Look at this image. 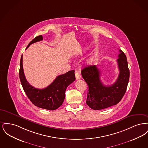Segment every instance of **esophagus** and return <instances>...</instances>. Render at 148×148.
I'll use <instances>...</instances> for the list:
<instances>
[{
    "label": "esophagus",
    "instance_id": "obj_1",
    "mask_svg": "<svg viewBox=\"0 0 148 148\" xmlns=\"http://www.w3.org/2000/svg\"><path fill=\"white\" fill-rule=\"evenodd\" d=\"M75 78H76L77 80H78V79H80L81 76H80V73H79V71H75Z\"/></svg>",
    "mask_w": 148,
    "mask_h": 148
}]
</instances>
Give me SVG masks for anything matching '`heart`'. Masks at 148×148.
Returning <instances> with one entry per match:
<instances>
[{
	"label": "heart",
	"mask_w": 148,
	"mask_h": 148,
	"mask_svg": "<svg viewBox=\"0 0 148 148\" xmlns=\"http://www.w3.org/2000/svg\"><path fill=\"white\" fill-rule=\"evenodd\" d=\"M88 62H90V60H89V61H88Z\"/></svg>",
	"instance_id": "1"
}]
</instances>
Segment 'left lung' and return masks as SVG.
I'll return each instance as SVG.
<instances>
[{"instance_id":"obj_1","label":"left lung","mask_w":148,"mask_h":148,"mask_svg":"<svg viewBox=\"0 0 148 148\" xmlns=\"http://www.w3.org/2000/svg\"><path fill=\"white\" fill-rule=\"evenodd\" d=\"M119 52L117 59L119 74L111 85L106 86L101 83L100 72L96 65L85 66L81 71L89 87L86 103L92 109L101 110L117 104L126 92L130 72L127 56L121 50Z\"/></svg>"}]
</instances>
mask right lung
Returning <instances> with one entry per match:
<instances>
[{"mask_svg": "<svg viewBox=\"0 0 148 148\" xmlns=\"http://www.w3.org/2000/svg\"><path fill=\"white\" fill-rule=\"evenodd\" d=\"M42 40V35L36 36L29 44L26 49L32 44ZM74 71H69L65 74L58 76L44 89H36L29 84L25 78L23 68V56H21L19 74L23 88L31 102L39 108L54 110L62 105L65 97V92L66 88L75 80Z\"/></svg>", "mask_w": 148, "mask_h": 148, "instance_id": "obj_1", "label": "right lung"}]
</instances>
